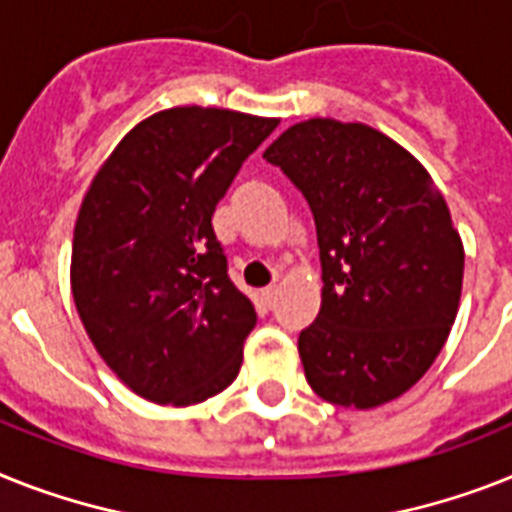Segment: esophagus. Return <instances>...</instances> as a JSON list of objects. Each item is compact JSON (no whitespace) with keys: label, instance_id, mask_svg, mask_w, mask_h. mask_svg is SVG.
Returning a JSON list of instances; mask_svg holds the SVG:
<instances>
[{"label":"esophagus","instance_id":"obj_1","mask_svg":"<svg viewBox=\"0 0 512 512\" xmlns=\"http://www.w3.org/2000/svg\"><path fill=\"white\" fill-rule=\"evenodd\" d=\"M261 298H264V303L269 308L274 306V298H277V285H269V287H264V290H261Z\"/></svg>","mask_w":512,"mask_h":512}]
</instances>
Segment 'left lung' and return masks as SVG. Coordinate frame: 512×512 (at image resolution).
<instances>
[{"label": "left lung", "instance_id": "left-lung-1", "mask_svg": "<svg viewBox=\"0 0 512 512\" xmlns=\"http://www.w3.org/2000/svg\"><path fill=\"white\" fill-rule=\"evenodd\" d=\"M264 159L314 214L322 308L298 337L311 390L377 408L424 377L458 314L463 243L429 172L361 122L287 128Z\"/></svg>", "mask_w": 512, "mask_h": 512}]
</instances>
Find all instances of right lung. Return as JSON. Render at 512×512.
<instances>
[{
  "instance_id": "1",
  "label": "right lung",
  "mask_w": 512,
  "mask_h": 512,
  "mask_svg": "<svg viewBox=\"0 0 512 512\" xmlns=\"http://www.w3.org/2000/svg\"><path fill=\"white\" fill-rule=\"evenodd\" d=\"M277 120L175 107L135 125L88 188L73 298L109 369L141 398L190 405L238 377L256 308L232 285L214 209Z\"/></svg>"
}]
</instances>
